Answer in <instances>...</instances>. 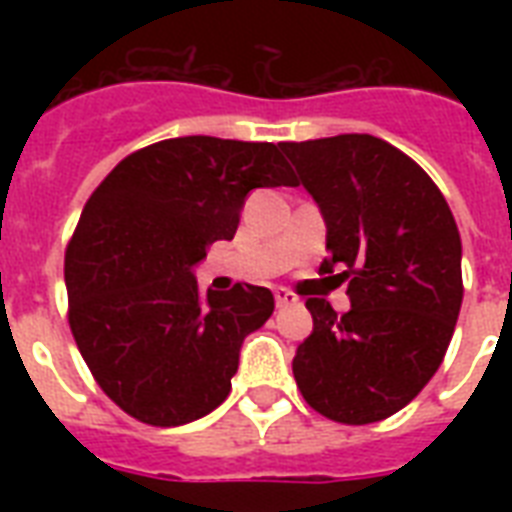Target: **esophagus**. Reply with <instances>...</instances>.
Returning <instances> with one entry per match:
<instances>
[{
  "instance_id": "1",
  "label": "esophagus",
  "mask_w": 512,
  "mask_h": 512,
  "mask_svg": "<svg viewBox=\"0 0 512 512\" xmlns=\"http://www.w3.org/2000/svg\"><path fill=\"white\" fill-rule=\"evenodd\" d=\"M273 297H276V305H279V308H284V305L297 303L295 292H289V289H284V287L273 289Z\"/></svg>"
}]
</instances>
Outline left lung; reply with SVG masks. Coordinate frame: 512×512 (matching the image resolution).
<instances>
[{
    "instance_id": "obj_1",
    "label": "left lung",
    "mask_w": 512,
    "mask_h": 512,
    "mask_svg": "<svg viewBox=\"0 0 512 512\" xmlns=\"http://www.w3.org/2000/svg\"><path fill=\"white\" fill-rule=\"evenodd\" d=\"M327 220L321 271L345 268L350 311L308 297L311 337L292 361L311 409L369 425L404 409L436 374L462 305V241L420 164L374 135L284 143Z\"/></svg>"
}]
</instances>
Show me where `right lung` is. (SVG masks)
Listing matches in <instances>:
<instances>
[{
	"instance_id": "obj_1",
	"label": "right lung",
	"mask_w": 512,
	"mask_h": 512,
	"mask_svg": "<svg viewBox=\"0 0 512 512\" xmlns=\"http://www.w3.org/2000/svg\"><path fill=\"white\" fill-rule=\"evenodd\" d=\"M297 185L273 143L159 140L92 191L66 247L68 327L103 393L154 428L209 414L239 348L271 319V289L201 292L191 268L233 239L252 188Z\"/></svg>"
}]
</instances>
